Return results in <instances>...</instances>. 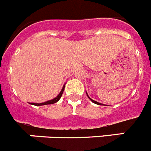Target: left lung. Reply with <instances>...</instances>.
<instances>
[{"label": "left lung", "mask_w": 151, "mask_h": 151, "mask_svg": "<svg viewBox=\"0 0 151 151\" xmlns=\"http://www.w3.org/2000/svg\"><path fill=\"white\" fill-rule=\"evenodd\" d=\"M86 94H87V96H88V97L89 99H90V101H91L93 103H94V104H98V105H103L102 104H101V103H99V102H97V101H94V100H92L91 98L90 97H89L88 96V93H87V91H86Z\"/></svg>", "instance_id": "1"}]
</instances>
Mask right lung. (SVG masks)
Instances as JSON below:
<instances>
[{"mask_svg":"<svg viewBox=\"0 0 151 151\" xmlns=\"http://www.w3.org/2000/svg\"><path fill=\"white\" fill-rule=\"evenodd\" d=\"M64 88H65V85H63V87L62 90H61V91L60 92L59 94H58V95H57V97H55V98H54V99L50 100V101H45V102H44V103H40V104H36V103H30V104L35 105V106H42V105L53 104H55V103H57V101H58L60 99L61 96H62L63 93Z\"/></svg>","mask_w":151,"mask_h":151,"instance_id":"obj_1","label":"right lung"}]
</instances>
